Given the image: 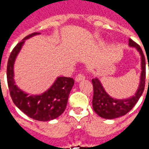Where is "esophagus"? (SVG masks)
<instances>
[{
  "label": "esophagus",
  "mask_w": 149,
  "mask_h": 149,
  "mask_svg": "<svg viewBox=\"0 0 149 149\" xmlns=\"http://www.w3.org/2000/svg\"><path fill=\"white\" fill-rule=\"evenodd\" d=\"M84 78H85V77H84V75L81 74V73H80V74H78L77 77H76V78H75V80H76V81H77V82H79V81H82V80H84Z\"/></svg>",
  "instance_id": "34e87169"
}]
</instances>
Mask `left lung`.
<instances>
[{"label":"left lung","instance_id":"1","mask_svg":"<svg viewBox=\"0 0 149 149\" xmlns=\"http://www.w3.org/2000/svg\"><path fill=\"white\" fill-rule=\"evenodd\" d=\"M128 45L131 47L136 48L138 52H140L141 56L142 71L141 74L140 85L133 97H130L128 99L116 100L111 97L107 93L105 90L104 89L100 81L97 78L93 79L92 80V83L93 85V110L95 112L102 118L114 119L127 114L135 106V104L137 103L138 100L140 99V97H141V95L144 92V86H145V76H146L145 57H144L142 49L138 44H136L132 39H129Z\"/></svg>","mask_w":149,"mask_h":149}]
</instances>
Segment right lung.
Listing matches in <instances>:
<instances>
[{"instance_id":"right-lung-1","label":"right lung","mask_w":149,"mask_h":149,"mask_svg":"<svg viewBox=\"0 0 149 149\" xmlns=\"http://www.w3.org/2000/svg\"><path fill=\"white\" fill-rule=\"evenodd\" d=\"M37 34L40 33H33L28 35L13 49L7 65V81L12 100L19 109L30 118L40 121H49L58 117L65 110L68 96L74 84V80L71 77H60L49 90L38 96H28L27 93L17 87L13 80L15 59L24 40Z\"/></svg>"}]
</instances>
